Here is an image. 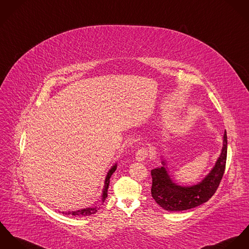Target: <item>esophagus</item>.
<instances>
[{
	"label": "esophagus",
	"instance_id": "34e87169",
	"mask_svg": "<svg viewBox=\"0 0 249 249\" xmlns=\"http://www.w3.org/2000/svg\"><path fill=\"white\" fill-rule=\"evenodd\" d=\"M148 157V151L144 148H141L136 153V160L137 161H143Z\"/></svg>",
	"mask_w": 249,
	"mask_h": 249
}]
</instances>
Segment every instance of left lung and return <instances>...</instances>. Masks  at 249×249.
<instances>
[{
  "instance_id": "left-lung-1",
  "label": "left lung",
  "mask_w": 249,
  "mask_h": 249,
  "mask_svg": "<svg viewBox=\"0 0 249 249\" xmlns=\"http://www.w3.org/2000/svg\"><path fill=\"white\" fill-rule=\"evenodd\" d=\"M227 156V136L222 137L221 154L210 172L197 183L184 186L173 180L167 161L161 158V167L151 171L153 184L152 196L156 202L167 211H183L206 202L218 189L224 173Z\"/></svg>"
}]
</instances>
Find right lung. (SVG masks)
I'll list each match as a JSON object with an SVG mask.
<instances>
[{
	"label": "right lung",
	"mask_w": 249,
	"mask_h": 249,
	"mask_svg": "<svg viewBox=\"0 0 249 249\" xmlns=\"http://www.w3.org/2000/svg\"><path fill=\"white\" fill-rule=\"evenodd\" d=\"M116 167L117 164L114 163L113 165L111 166V169L108 171L107 173V176L105 178V181H104V188L102 190V195H101V201L104 202V200L106 199V197L108 196V188H109V184H110V178H111V175L114 173V171L116 170ZM99 209L98 206L93 205L91 207H87V208H82V209H79V210H73V211H68V212H65V211H62L63 214L65 215H72V216H89V215H92V214H95L97 212V210ZM61 213V211H59Z\"/></svg>",
	"instance_id": "obj_1"
}]
</instances>
